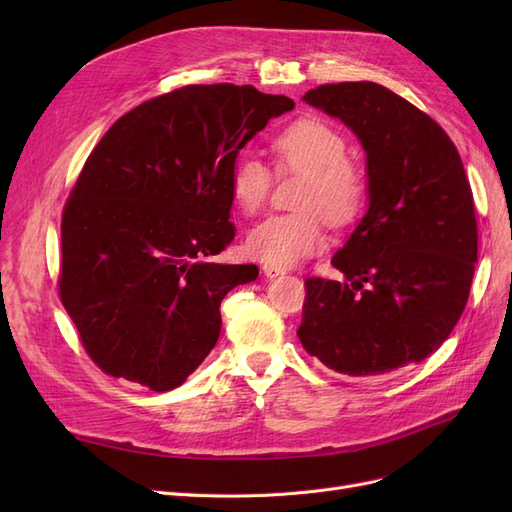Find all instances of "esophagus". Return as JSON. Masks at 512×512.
<instances>
[{"label": "esophagus", "instance_id": "34e87169", "mask_svg": "<svg viewBox=\"0 0 512 512\" xmlns=\"http://www.w3.org/2000/svg\"><path fill=\"white\" fill-rule=\"evenodd\" d=\"M262 273H265L269 280H273V277L284 275L286 271H284V267H277V265H262Z\"/></svg>", "mask_w": 512, "mask_h": 512}]
</instances>
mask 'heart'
<instances>
[{
	"label": "heart",
	"mask_w": 512,
	"mask_h": 512,
	"mask_svg": "<svg viewBox=\"0 0 512 512\" xmlns=\"http://www.w3.org/2000/svg\"><path fill=\"white\" fill-rule=\"evenodd\" d=\"M280 173H299L305 181L294 198L299 211L271 215L250 230L245 250L265 265L290 267L320 254L329 245L324 220L342 228L356 220L365 203L361 170L346 160V141L329 123L307 117L294 121L271 143ZM269 168L252 158H241L230 175L235 203L254 213L271 194Z\"/></svg>",
	"instance_id": "heart-1"
}]
</instances>
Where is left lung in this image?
I'll return each mask as SVG.
<instances>
[{
	"mask_svg": "<svg viewBox=\"0 0 512 512\" xmlns=\"http://www.w3.org/2000/svg\"><path fill=\"white\" fill-rule=\"evenodd\" d=\"M307 104L339 117L367 153L369 209L331 265L307 277L303 348L344 376L427 359L466 309L478 254L470 181L438 121L378 83H329Z\"/></svg>",
	"mask_w": 512,
	"mask_h": 512,
	"instance_id": "1",
	"label": "left lung"
}]
</instances>
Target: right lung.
I'll use <instances>...</instances> for the list:
<instances>
[{"mask_svg":"<svg viewBox=\"0 0 512 512\" xmlns=\"http://www.w3.org/2000/svg\"><path fill=\"white\" fill-rule=\"evenodd\" d=\"M286 96L185 85L117 119L61 215L59 299L104 374L164 393L220 337V303L256 265H218L235 239L230 175Z\"/></svg>","mask_w":512,"mask_h":512,"instance_id":"obj_1","label":"right lung"}]
</instances>
